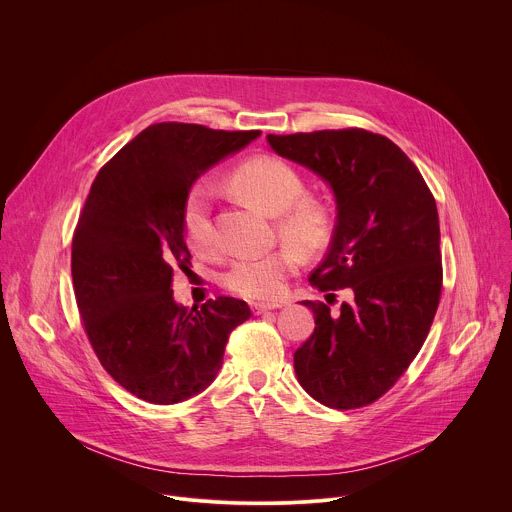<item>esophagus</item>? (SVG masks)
I'll return each instance as SVG.
<instances>
[{"mask_svg":"<svg viewBox=\"0 0 512 512\" xmlns=\"http://www.w3.org/2000/svg\"><path fill=\"white\" fill-rule=\"evenodd\" d=\"M279 307H283L281 303H251V309H253V313H265V311H271V309H279Z\"/></svg>","mask_w":512,"mask_h":512,"instance_id":"obj_1","label":"esophagus"}]
</instances>
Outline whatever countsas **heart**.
Segmentation results:
<instances>
[{"label": "heart", "instance_id": "1", "mask_svg": "<svg viewBox=\"0 0 512 512\" xmlns=\"http://www.w3.org/2000/svg\"><path fill=\"white\" fill-rule=\"evenodd\" d=\"M233 191L275 217L279 235L303 251L319 249L331 231L327 207L305 197L303 181L297 170L285 160L269 154L253 156L241 162L229 175ZM183 225L191 247L201 255L217 251V231L213 221V191L205 183L195 185L185 199ZM299 265V251L285 245L261 257L237 259L227 275L225 285L253 301H271L283 295L287 279Z\"/></svg>", "mask_w": 512, "mask_h": 512}]
</instances>
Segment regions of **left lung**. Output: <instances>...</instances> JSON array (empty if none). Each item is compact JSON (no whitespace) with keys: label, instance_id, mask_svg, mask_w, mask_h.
I'll return each instance as SVG.
<instances>
[{"label":"left lung","instance_id":"1","mask_svg":"<svg viewBox=\"0 0 512 512\" xmlns=\"http://www.w3.org/2000/svg\"><path fill=\"white\" fill-rule=\"evenodd\" d=\"M267 142L313 170L335 195L331 245L309 283L354 293L337 313L321 301L303 303L315 329L293 354L297 380L327 408L368 406L418 356L440 303L436 201L416 164L382 134L315 130L267 134Z\"/></svg>","mask_w":512,"mask_h":512}]
</instances>
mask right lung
Instances as JSON below:
<instances>
[{
	"mask_svg": "<svg viewBox=\"0 0 512 512\" xmlns=\"http://www.w3.org/2000/svg\"><path fill=\"white\" fill-rule=\"evenodd\" d=\"M261 130L158 122L122 146L96 175L72 239V279L102 368L150 404L203 392L223 364L229 333L251 317L245 301L183 307L173 275L189 271L183 207L193 183Z\"/></svg>",
	"mask_w": 512,
	"mask_h": 512,
	"instance_id": "1",
	"label": "right lung"
}]
</instances>
